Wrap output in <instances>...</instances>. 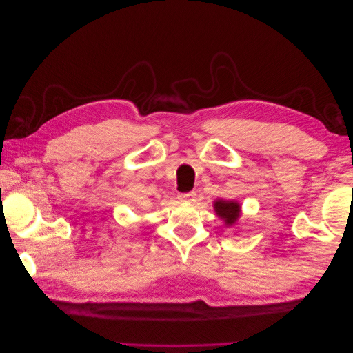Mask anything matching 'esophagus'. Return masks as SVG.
Instances as JSON below:
<instances>
[{"instance_id": "34e87169", "label": "esophagus", "mask_w": 353, "mask_h": 353, "mask_svg": "<svg viewBox=\"0 0 353 353\" xmlns=\"http://www.w3.org/2000/svg\"><path fill=\"white\" fill-rule=\"evenodd\" d=\"M178 199L181 201H194L196 199V191H190V193H179Z\"/></svg>"}]
</instances>
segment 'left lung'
Listing matches in <instances>:
<instances>
[{
  "mask_svg": "<svg viewBox=\"0 0 353 353\" xmlns=\"http://www.w3.org/2000/svg\"><path fill=\"white\" fill-rule=\"evenodd\" d=\"M213 208H215L216 215L225 222V225L231 227L236 223L241 215V208L240 203L234 201V200H223L218 199L213 203Z\"/></svg>",
  "mask_w": 353,
  "mask_h": 353,
  "instance_id": "1",
  "label": "left lung"
}]
</instances>
